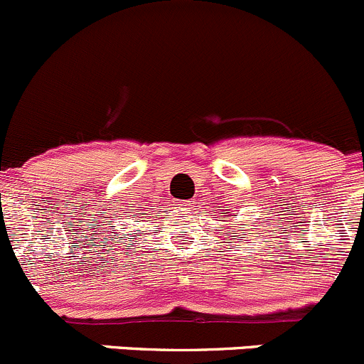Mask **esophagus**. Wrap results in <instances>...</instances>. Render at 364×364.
<instances>
[{"instance_id": "34e87169", "label": "esophagus", "mask_w": 364, "mask_h": 364, "mask_svg": "<svg viewBox=\"0 0 364 364\" xmlns=\"http://www.w3.org/2000/svg\"><path fill=\"white\" fill-rule=\"evenodd\" d=\"M178 205H182V207H187V205H191V203H182V201H177Z\"/></svg>"}]
</instances>
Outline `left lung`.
I'll use <instances>...</instances> for the list:
<instances>
[{"mask_svg": "<svg viewBox=\"0 0 364 364\" xmlns=\"http://www.w3.org/2000/svg\"><path fill=\"white\" fill-rule=\"evenodd\" d=\"M223 212H224V210H223ZM226 213H228V215H223V219H230V217H231L230 212H226Z\"/></svg>", "mask_w": 364, "mask_h": 364, "instance_id": "8db88e82", "label": "left lung"}]
</instances>
